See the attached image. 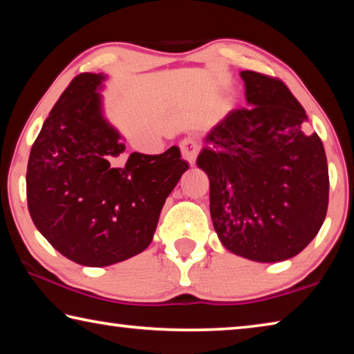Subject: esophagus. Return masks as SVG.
<instances>
[{
  "mask_svg": "<svg viewBox=\"0 0 354 354\" xmlns=\"http://www.w3.org/2000/svg\"><path fill=\"white\" fill-rule=\"evenodd\" d=\"M179 148H181V154L185 162L194 165L196 160V156H198V151H200V143L195 139H192V137H187V139H184L181 143H179Z\"/></svg>",
  "mask_w": 354,
  "mask_h": 354,
  "instance_id": "esophagus-1",
  "label": "esophagus"
}]
</instances>
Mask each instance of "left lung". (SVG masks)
I'll use <instances>...</instances> for the list:
<instances>
[{
	"label": "left lung",
	"instance_id": "obj_1",
	"mask_svg": "<svg viewBox=\"0 0 354 354\" xmlns=\"http://www.w3.org/2000/svg\"><path fill=\"white\" fill-rule=\"evenodd\" d=\"M248 107L211 128L196 165L211 184L214 230L231 253L256 262L297 256L326 217L325 148L286 84L241 71Z\"/></svg>",
	"mask_w": 354,
	"mask_h": 354
}]
</instances>
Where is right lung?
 Instances as JSON below:
<instances>
[{
    "label": "right lung",
    "mask_w": 354,
    "mask_h": 354,
    "mask_svg": "<svg viewBox=\"0 0 354 354\" xmlns=\"http://www.w3.org/2000/svg\"><path fill=\"white\" fill-rule=\"evenodd\" d=\"M103 73L65 88L31 148L26 171L34 225L59 253L107 267L151 243L167 196L189 164L178 147L123 158V136L103 112Z\"/></svg>",
    "instance_id": "add662e5"
}]
</instances>
